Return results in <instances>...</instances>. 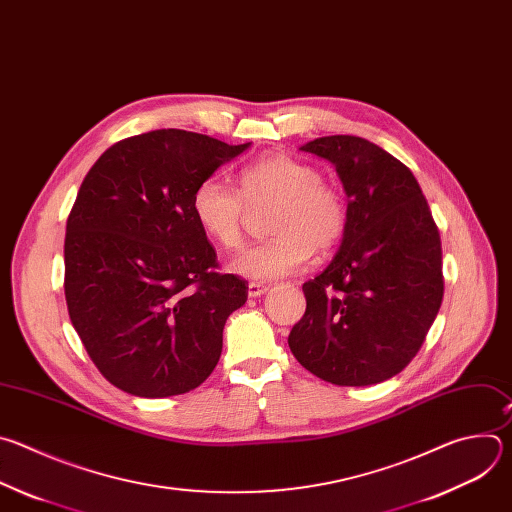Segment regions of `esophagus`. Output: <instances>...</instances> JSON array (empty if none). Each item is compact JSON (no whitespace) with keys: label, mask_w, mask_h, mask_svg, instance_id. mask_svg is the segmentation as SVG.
<instances>
[{"label":"esophagus","mask_w":512,"mask_h":512,"mask_svg":"<svg viewBox=\"0 0 512 512\" xmlns=\"http://www.w3.org/2000/svg\"><path fill=\"white\" fill-rule=\"evenodd\" d=\"M268 292V286L266 284H260V282H250L248 284V296L250 298H256V296H262Z\"/></svg>","instance_id":"34e87169"}]
</instances>
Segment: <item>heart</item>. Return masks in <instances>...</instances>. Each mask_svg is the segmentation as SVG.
Wrapping results in <instances>:
<instances>
[{"label": "heart", "instance_id": "b5f03b06", "mask_svg": "<svg viewBox=\"0 0 512 512\" xmlns=\"http://www.w3.org/2000/svg\"><path fill=\"white\" fill-rule=\"evenodd\" d=\"M238 195L218 177L197 183L191 212L199 228L226 250L244 242L246 206L274 203L268 230L274 238L256 244L230 268L250 280H276L298 270L317 250L335 248L349 222L347 201L339 189L323 181L317 167L288 155L262 157L240 171Z\"/></svg>", "mask_w": 512, "mask_h": 512}]
</instances>
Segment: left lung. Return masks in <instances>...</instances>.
Returning <instances> with one entry per match:
<instances>
[{
  "instance_id": "left-lung-1",
  "label": "left lung",
  "mask_w": 512,
  "mask_h": 512,
  "mask_svg": "<svg viewBox=\"0 0 512 512\" xmlns=\"http://www.w3.org/2000/svg\"><path fill=\"white\" fill-rule=\"evenodd\" d=\"M300 149L335 165L349 222L331 264L302 284L288 347L329 383L375 385L416 357L440 311V232L414 173L375 143L333 135Z\"/></svg>"
}]
</instances>
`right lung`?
Listing matches in <instances>:
<instances>
[{
	"instance_id": "right-lung-1",
	"label": "right lung",
	"mask_w": 512,
	"mask_h": 512,
	"mask_svg": "<svg viewBox=\"0 0 512 512\" xmlns=\"http://www.w3.org/2000/svg\"><path fill=\"white\" fill-rule=\"evenodd\" d=\"M248 147L159 129L115 143L86 173L66 222L64 294L86 353L115 387L181 395L218 365L248 282L216 272L191 195Z\"/></svg>"
}]
</instances>
